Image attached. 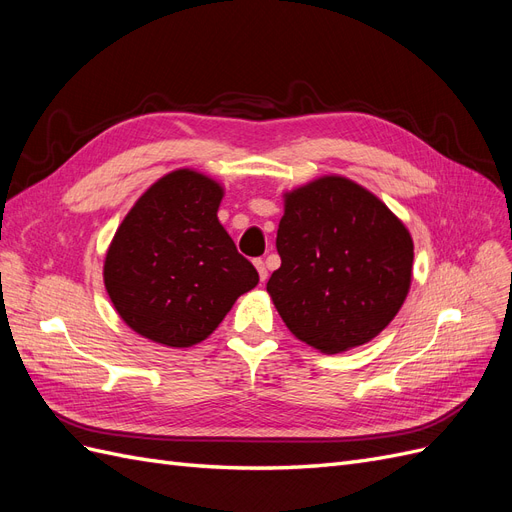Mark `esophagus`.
<instances>
[{
	"label": "esophagus",
	"instance_id": "obj_1",
	"mask_svg": "<svg viewBox=\"0 0 512 512\" xmlns=\"http://www.w3.org/2000/svg\"><path fill=\"white\" fill-rule=\"evenodd\" d=\"M254 267H256V271H258V277H260V282H267V277H269V273H267V267H265V262H262L260 258H256V260H254Z\"/></svg>",
	"mask_w": 512,
	"mask_h": 512
}]
</instances>
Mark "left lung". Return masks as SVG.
Wrapping results in <instances>:
<instances>
[{"mask_svg":"<svg viewBox=\"0 0 512 512\" xmlns=\"http://www.w3.org/2000/svg\"><path fill=\"white\" fill-rule=\"evenodd\" d=\"M275 245L282 267L267 292L290 333L320 352L371 342L408 297L410 232L352 179L324 175L286 192Z\"/></svg>","mask_w":512,"mask_h":512,"instance_id":"left-lung-1","label":"left lung"}]
</instances>
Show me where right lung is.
<instances>
[{
	"label": "right lung",
	"instance_id": "1",
	"mask_svg": "<svg viewBox=\"0 0 512 512\" xmlns=\"http://www.w3.org/2000/svg\"><path fill=\"white\" fill-rule=\"evenodd\" d=\"M222 185L177 168L136 200L104 258V286L128 327L168 348L207 339L258 271L218 220Z\"/></svg>",
	"mask_w": 512,
	"mask_h": 512
}]
</instances>
